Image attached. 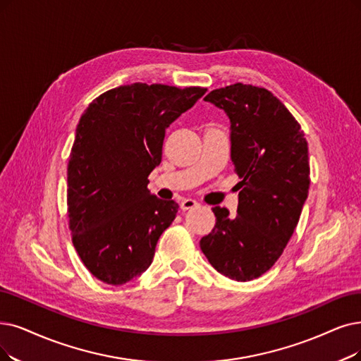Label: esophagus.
Masks as SVG:
<instances>
[{
    "instance_id": "1",
    "label": "esophagus",
    "mask_w": 361,
    "mask_h": 361,
    "mask_svg": "<svg viewBox=\"0 0 361 361\" xmlns=\"http://www.w3.org/2000/svg\"><path fill=\"white\" fill-rule=\"evenodd\" d=\"M197 206H198V201H195L192 198H185V200L180 201V207L183 210H190V209H194Z\"/></svg>"
}]
</instances>
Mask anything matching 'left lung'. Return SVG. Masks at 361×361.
<instances>
[{
	"mask_svg": "<svg viewBox=\"0 0 361 361\" xmlns=\"http://www.w3.org/2000/svg\"><path fill=\"white\" fill-rule=\"evenodd\" d=\"M206 102L229 118L231 160L240 182L237 214L216 206V225L200 240L212 267L250 281L281 256L310 190L308 143L287 108L265 89L237 82L210 92Z\"/></svg>",
	"mask_w": 361,
	"mask_h": 361,
	"instance_id": "obj_1",
	"label": "left lung"
}]
</instances>
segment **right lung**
I'll return each instance as SVG.
<instances>
[{"mask_svg": "<svg viewBox=\"0 0 361 361\" xmlns=\"http://www.w3.org/2000/svg\"><path fill=\"white\" fill-rule=\"evenodd\" d=\"M207 92L135 82L96 97L81 115L68 164L72 243L96 279L120 286L152 264L178 203L147 188L166 128Z\"/></svg>", "mask_w": 361, "mask_h": 361, "instance_id": "obj_1", "label": "right lung"}]
</instances>
